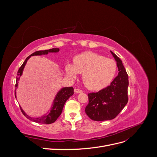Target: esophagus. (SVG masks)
<instances>
[{
    "label": "esophagus",
    "mask_w": 157,
    "mask_h": 157,
    "mask_svg": "<svg viewBox=\"0 0 157 157\" xmlns=\"http://www.w3.org/2000/svg\"><path fill=\"white\" fill-rule=\"evenodd\" d=\"M74 91L76 94H80V93H82V90H80V89H78V88H75L74 90Z\"/></svg>",
    "instance_id": "esophagus-1"
}]
</instances>
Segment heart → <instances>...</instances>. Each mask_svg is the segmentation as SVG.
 <instances>
[{
  "label": "heart",
  "mask_w": 157,
  "mask_h": 157,
  "mask_svg": "<svg viewBox=\"0 0 157 157\" xmlns=\"http://www.w3.org/2000/svg\"><path fill=\"white\" fill-rule=\"evenodd\" d=\"M117 63L92 52H86L75 57L73 63H67L65 71L69 77L76 78L82 74V81L88 88L99 90L110 84L117 73Z\"/></svg>",
  "instance_id": "1"
}]
</instances>
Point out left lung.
Wrapping results in <instances>:
<instances>
[{
  "label": "left lung",
  "mask_w": 157,
  "mask_h": 157,
  "mask_svg": "<svg viewBox=\"0 0 157 157\" xmlns=\"http://www.w3.org/2000/svg\"><path fill=\"white\" fill-rule=\"evenodd\" d=\"M117 61L118 75L111 84L98 92L88 94V104L85 108L86 115L95 121L115 118L128 101V76L121 59L111 51Z\"/></svg>",
  "instance_id": "obj_1"
}]
</instances>
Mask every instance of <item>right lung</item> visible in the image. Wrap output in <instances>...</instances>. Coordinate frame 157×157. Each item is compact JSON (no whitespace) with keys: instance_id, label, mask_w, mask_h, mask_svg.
I'll return each mask as SVG.
<instances>
[{"instance_id":"right-lung-1","label":"right lung","mask_w":157,"mask_h":157,"mask_svg":"<svg viewBox=\"0 0 157 157\" xmlns=\"http://www.w3.org/2000/svg\"><path fill=\"white\" fill-rule=\"evenodd\" d=\"M59 50V48H52V49L46 50L36 51L34 52V53L31 54L29 56L27 57L17 71V77H16V83L15 86L16 87L15 90L16 98V88H17V86H18L19 80H20V78L23 73V69L25 67L27 60L29 59L31 56H41V55H45V54L46 55L48 53H50V52H58ZM73 94H74V89L73 87H65V88H61L56 96V98L54 99L50 110L48 112H47V113L45 114V115H44L43 116H41L40 117H37V118L31 117L30 116L27 115L20 107L21 111L23 115H24L28 119H29L32 121L36 122L37 123H40V124H52V123L54 122L57 119H58V118L60 116L66 101H67L71 96H73Z\"/></svg>"}]
</instances>
